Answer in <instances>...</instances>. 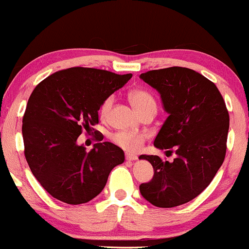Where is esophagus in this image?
<instances>
[{
    "mask_svg": "<svg viewBox=\"0 0 249 249\" xmlns=\"http://www.w3.org/2000/svg\"><path fill=\"white\" fill-rule=\"evenodd\" d=\"M125 158H126V160H128V161H133V160H137V158H138V157H137L136 154L126 153L125 154Z\"/></svg>",
    "mask_w": 249,
    "mask_h": 249,
    "instance_id": "esophagus-1",
    "label": "esophagus"
}]
</instances>
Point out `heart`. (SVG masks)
I'll list each match as a JSON object with an SVG mask.
<instances>
[{
	"instance_id": "1",
	"label": "heart",
	"mask_w": 249,
	"mask_h": 249,
	"mask_svg": "<svg viewBox=\"0 0 249 249\" xmlns=\"http://www.w3.org/2000/svg\"><path fill=\"white\" fill-rule=\"evenodd\" d=\"M131 103L138 111L139 115L147 112V111H154L157 110V102L152 93H150L146 90H133L131 91L128 95ZM113 104V97L110 96L104 99L102 103L101 108H99V115L103 119H105L110 113L111 107ZM111 139L115 142L117 146L122 147L123 150L130 151V152H134L138 151L142 147V142H144L145 136L138 132H131V131H118V132L113 133L111 136Z\"/></svg>"
}]
</instances>
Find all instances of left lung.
Listing matches in <instances>:
<instances>
[{"mask_svg":"<svg viewBox=\"0 0 249 249\" xmlns=\"http://www.w3.org/2000/svg\"><path fill=\"white\" fill-rule=\"evenodd\" d=\"M160 93L168 113L154 139L160 150H176L172 162L142 154L153 166V178L139 186L157 207L186 204L211 184L226 156L230 115L213 82L192 69L172 67L142 73Z\"/></svg>","mask_w":249,"mask_h":249,"instance_id":"left-lung-1","label":"left lung"}]
</instances>
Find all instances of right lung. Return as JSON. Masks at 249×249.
I'll list each match as a JSON object with an SVG mask.
<instances>
[{"instance_id":"obj_1","label":"right lung","mask_w":249,"mask_h":249,"mask_svg":"<svg viewBox=\"0 0 249 249\" xmlns=\"http://www.w3.org/2000/svg\"><path fill=\"white\" fill-rule=\"evenodd\" d=\"M131 77L76 67L57 71L34 89L22 124L24 156L53 198L69 205L90 201L105 187L112 168L124 162V151L112 142H97L87 151L77 139L93 130L102 103ZM97 141H103L102 133Z\"/></svg>"}]
</instances>
